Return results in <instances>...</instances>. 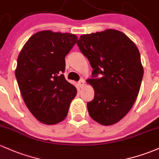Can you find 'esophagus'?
<instances>
[{
    "label": "esophagus",
    "instance_id": "1",
    "mask_svg": "<svg viewBox=\"0 0 159 159\" xmlns=\"http://www.w3.org/2000/svg\"><path fill=\"white\" fill-rule=\"evenodd\" d=\"M79 83L80 86L82 88V87L84 86V83H85V80H84V79H83V78H82V79L80 80L79 83Z\"/></svg>",
    "mask_w": 159,
    "mask_h": 159
}]
</instances>
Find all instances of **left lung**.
<instances>
[{"mask_svg": "<svg viewBox=\"0 0 159 159\" xmlns=\"http://www.w3.org/2000/svg\"><path fill=\"white\" fill-rule=\"evenodd\" d=\"M77 45L93 69L89 83L95 95L87 103L89 114L102 125L116 124L129 111L139 94L143 76L139 50L115 30L81 35Z\"/></svg>", "mask_w": 159, "mask_h": 159, "instance_id": "obj_1", "label": "left lung"}]
</instances>
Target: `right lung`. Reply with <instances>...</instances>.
I'll use <instances>...</instances> for the list:
<instances>
[{"instance_id": "right-lung-1", "label": "right lung", "mask_w": 159, "mask_h": 159, "mask_svg": "<svg viewBox=\"0 0 159 159\" xmlns=\"http://www.w3.org/2000/svg\"><path fill=\"white\" fill-rule=\"evenodd\" d=\"M76 40L74 34L41 31L30 37L18 56L15 75L23 101L45 124L64 120L77 93L63 74L65 57Z\"/></svg>"}]
</instances>
